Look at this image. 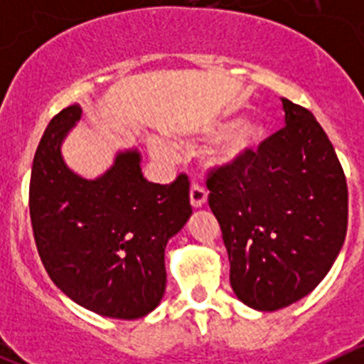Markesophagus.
<instances>
[{
  "label": "esophagus",
  "mask_w": 364,
  "mask_h": 364,
  "mask_svg": "<svg viewBox=\"0 0 364 364\" xmlns=\"http://www.w3.org/2000/svg\"><path fill=\"white\" fill-rule=\"evenodd\" d=\"M189 200H191L193 208H202L208 200V191L202 186L193 184L191 189H189Z\"/></svg>",
  "instance_id": "esophagus-1"
}]
</instances>
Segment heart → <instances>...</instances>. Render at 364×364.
I'll return each mask as SVG.
<instances>
[{"label": "heart", "instance_id": "1", "mask_svg": "<svg viewBox=\"0 0 364 364\" xmlns=\"http://www.w3.org/2000/svg\"><path fill=\"white\" fill-rule=\"evenodd\" d=\"M204 140H220L217 147L210 154V166L218 169H235L239 167L250 154L255 153L266 136L264 125L257 120H247L235 125L233 122H215L202 129ZM151 153L156 159L169 160L173 156V149L160 140L151 142Z\"/></svg>", "mask_w": 364, "mask_h": 364}]
</instances>
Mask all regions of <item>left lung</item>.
I'll list each match as a JSON object with an SVG mask.
<instances>
[{
    "label": "left lung",
    "instance_id": "left-lung-1",
    "mask_svg": "<svg viewBox=\"0 0 364 364\" xmlns=\"http://www.w3.org/2000/svg\"><path fill=\"white\" fill-rule=\"evenodd\" d=\"M282 109V129L239 167L205 180L231 288L260 311L290 306L315 290L348 226V188L332 142L308 109L286 98Z\"/></svg>",
    "mask_w": 364,
    "mask_h": 364
}]
</instances>
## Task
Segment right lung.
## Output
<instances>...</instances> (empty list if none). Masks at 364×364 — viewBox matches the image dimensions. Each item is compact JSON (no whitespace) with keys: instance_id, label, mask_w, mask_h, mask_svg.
<instances>
[{"instance_id":"1","label":"right lung","mask_w":364,"mask_h":364,"mask_svg":"<svg viewBox=\"0 0 364 364\" xmlns=\"http://www.w3.org/2000/svg\"><path fill=\"white\" fill-rule=\"evenodd\" d=\"M80 118L78 104L58 112L34 154L28 208L38 253L54 284L80 306L138 319L166 291L167 240L193 213L189 180L147 182L138 149L117 153L98 178L76 175L62 144Z\"/></svg>"}]
</instances>
